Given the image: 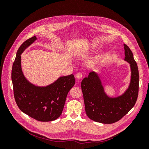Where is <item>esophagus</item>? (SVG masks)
I'll list each match as a JSON object with an SVG mask.
<instances>
[{
  "instance_id": "1",
  "label": "esophagus",
  "mask_w": 149,
  "mask_h": 149,
  "mask_svg": "<svg viewBox=\"0 0 149 149\" xmlns=\"http://www.w3.org/2000/svg\"><path fill=\"white\" fill-rule=\"evenodd\" d=\"M83 77V74L81 73H78L77 74H76V78L77 79H81Z\"/></svg>"
}]
</instances>
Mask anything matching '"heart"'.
<instances>
[{
	"label": "heart",
	"instance_id": "b5f03b06",
	"mask_svg": "<svg viewBox=\"0 0 149 149\" xmlns=\"http://www.w3.org/2000/svg\"><path fill=\"white\" fill-rule=\"evenodd\" d=\"M97 49V44L94 43V44H92L91 45V47H90L89 48V49H89V50H90V51L94 52V51H96ZM103 57H104V56H102V57L100 58L99 60H97V61H102Z\"/></svg>",
	"mask_w": 149,
	"mask_h": 149
}]
</instances>
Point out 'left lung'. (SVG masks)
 Segmentation results:
<instances>
[{"label":"left lung","instance_id":"1","mask_svg":"<svg viewBox=\"0 0 149 149\" xmlns=\"http://www.w3.org/2000/svg\"><path fill=\"white\" fill-rule=\"evenodd\" d=\"M124 61L130 64V81L128 88L121 95L111 97L104 91L100 76L91 71L81 82L85 111L88 118L102 124H112L119 120L134 106L139 93L138 67L132 52L124 44Z\"/></svg>","mask_w":149,"mask_h":149}]
</instances>
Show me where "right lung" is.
<instances>
[{"mask_svg":"<svg viewBox=\"0 0 149 149\" xmlns=\"http://www.w3.org/2000/svg\"><path fill=\"white\" fill-rule=\"evenodd\" d=\"M37 39L36 36L26 40L18 49L12 70L15 100L19 109L38 121L56 120L63 110L67 94L75 84L74 75L61 76L46 86L31 83L23 73L21 54Z\"/></svg>","mask_w":149,"mask_h":149,"instance_id":"right-lung-1","label":"right lung"}]
</instances>
